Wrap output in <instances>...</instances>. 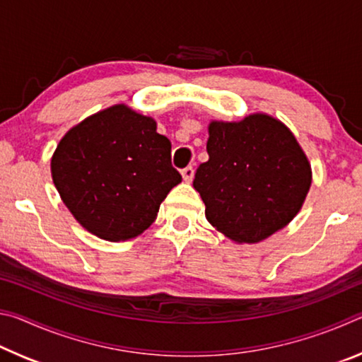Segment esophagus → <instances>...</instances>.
Returning <instances> with one entry per match:
<instances>
[{"label":"esophagus","instance_id":"esophagus-1","mask_svg":"<svg viewBox=\"0 0 362 362\" xmlns=\"http://www.w3.org/2000/svg\"><path fill=\"white\" fill-rule=\"evenodd\" d=\"M182 177L185 182H192L194 177V169L192 166H187L185 169H182Z\"/></svg>","mask_w":362,"mask_h":362}]
</instances>
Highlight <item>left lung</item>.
<instances>
[{
	"label": "left lung",
	"mask_w": 362,
	"mask_h": 362,
	"mask_svg": "<svg viewBox=\"0 0 362 362\" xmlns=\"http://www.w3.org/2000/svg\"><path fill=\"white\" fill-rule=\"evenodd\" d=\"M209 159L193 187L212 226L238 243H259L291 222L311 185V169L283 122L250 115L240 122L214 121Z\"/></svg>",
	"instance_id": "left-lung-1"
}]
</instances>
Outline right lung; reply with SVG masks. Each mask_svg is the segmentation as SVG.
I'll return each mask as SVG.
<instances>
[{"label":"right lung","instance_id":"1","mask_svg":"<svg viewBox=\"0 0 362 362\" xmlns=\"http://www.w3.org/2000/svg\"><path fill=\"white\" fill-rule=\"evenodd\" d=\"M60 198L86 230L107 241L139 236L182 175L170 142L151 118L124 105L103 110L65 134L51 161Z\"/></svg>","mask_w":362,"mask_h":362}]
</instances>
